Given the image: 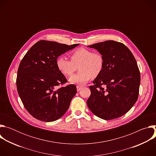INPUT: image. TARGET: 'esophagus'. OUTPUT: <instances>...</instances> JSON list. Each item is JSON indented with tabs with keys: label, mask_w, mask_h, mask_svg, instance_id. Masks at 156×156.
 <instances>
[{
	"label": "esophagus",
	"mask_w": 156,
	"mask_h": 156,
	"mask_svg": "<svg viewBox=\"0 0 156 156\" xmlns=\"http://www.w3.org/2000/svg\"><path fill=\"white\" fill-rule=\"evenodd\" d=\"M82 88V86H76V90H77V91H79Z\"/></svg>",
	"instance_id": "1"
}]
</instances>
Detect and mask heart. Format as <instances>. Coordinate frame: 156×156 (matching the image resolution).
<instances>
[{
  "instance_id": "heart-1",
  "label": "heart",
  "mask_w": 156,
  "mask_h": 156,
  "mask_svg": "<svg viewBox=\"0 0 156 156\" xmlns=\"http://www.w3.org/2000/svg\"><path fill=\"white\" fill-rule=\"evenodd\" d=\"M70 58L71 61L60 56L56 60V65L59 72L66 77L72 76L78 67L80 72L69 79L71 84H84L91 78L98 76L104 67L103 56L91 49L79 48L71 54Z\"/></svg>"
}]
</instances>
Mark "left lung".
I'll return each mask as SVG.
<instances>
[{
	"instance_id": "1",
	"label": "left lung",
	"mask_w": 156,
	"mask_h": 156,
	"mask_svg": "<svg viewBox=\"0 0 156 156\" xmlns=\"http://www.w3.org/2000/svg\"><path fill=\"white\" fill-rule=\"evenodd\" d=\"M88 47L97 49L103 56L104 67L93 81L94 84L90 86L87 107L104 120L120 117L128 112L138 98L141 77L135 58L123 43L115 41Z\"/></svg>"
}]
</instances>
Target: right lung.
I'll return each mask as SVG.
<instances>
[{"mask_svg": "<svg viewBox=\"0 0 156 156\" xmlns=\"http://www.w3.org/2000/svg\"><path fill=\"white\" fill-rule=\"evenodd\" d=\"M78 45L41 40L21 60L17 72V91L24 107L35 119L53 122L69 109L76 87L62 86L67 80L58 70L56 60ZM58 85L61 87L57 88Z\"/></svg>", "mask_w": 156, "mask_h": 156, "instance_id": "obj_1", "label": "right lung"}]
</instances>
